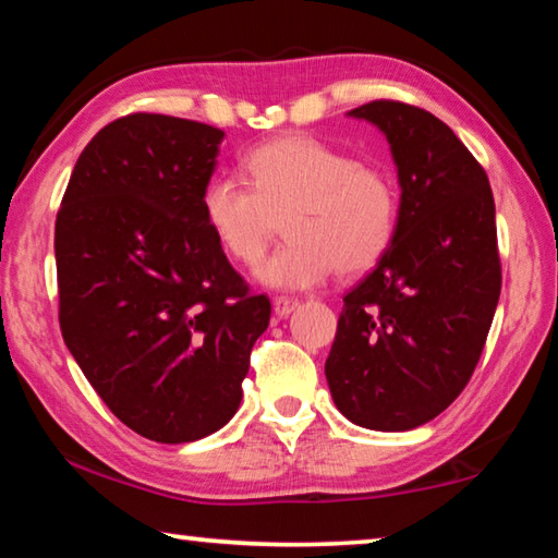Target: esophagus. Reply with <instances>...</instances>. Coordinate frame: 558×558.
Masks as SVG:
<instances>
[{
	"mask_svg": "<svg viewBox=\"0 0 558 558\" xmlns=\"http://www.w3.org/2000/svg\"><path fill=\"white\" fill-rule=\"evenodd\" d=\"M295 307H298V300H292V298H276V300H272V310H276L278 317H288Z\"/></svg>",
	"mask_w": 558,
	"mask_h": 558,
	"instance_id": "34e87169",
	"label": "esophagus"
}]
</instances>
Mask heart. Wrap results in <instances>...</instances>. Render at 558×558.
Returning <instances> with one entry per match:
<instances>
[{
    "mask_svg": "<svg viewBox=\"0 0 558 558\" xmlns=\"http://www.w3.org/2000/svg\"><path fill=\"white\" fill-rule=\"evenodd\" d=\"M245 182L219 177L202 194L204 221L239 266H258L280 221L288 241L260 268L282 290L315 288L337 270L352 278L386 258L399 233L393 172L310 135H288L245 157Z\"/></svg>",
    "mask_w": 558,
    "mask_h": 558,
    "instance_id": "b5f03b06",
    "label": "heart"
}]
</instances>
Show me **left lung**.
Returning a JSON list of instances; mask_svg holds the SVG:
<instances>
[{
	"instance_id": "8db88e82",
	"label": "left lung",
	"mask_w": 558,
	"mask_h": 558,
	"mask_svg": "<svg viewBox=\"0 0 558 558\" xmlns=\"http://www.w3.org/2000/svg\"><path fill=\"white\" fill-rule=\"evenodd\" d=\"M349 116L389 140L401 219L386 258L344 295L325 374L356 426L411 430L458 399L485 349L502 290L495 199L483 165L428 110L372 100Z\"/></svg>"
}]
</instances>
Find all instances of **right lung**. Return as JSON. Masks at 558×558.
<instances>
[{
  "label": "right lung",
  "instance_id": "add662e5",
  "mask_svg": "<svg viewBox=\"0 0 558 558\" xmlns=\"http://www.w3.org/2000/svg\"><path fill=\"white\" fill-rule=\"evenodd\" d=\"M223 130L159 112L108 122L56 216L59 325L102 403L143 438L192 442L239 411L270 300L204 221Z\"/></svg>",
  "mask_w": 558,
  "mask_h": 558
}]
</instances>
